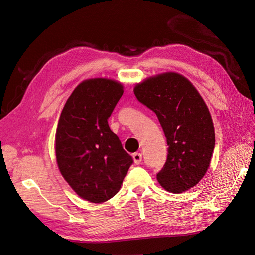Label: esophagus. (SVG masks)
Instances as JSON below:
<instances>
[{
	"label": "esophagus",
	"instance_id": "1",
	"mask_svg": "<svg viewBox=\"0 0 255 255\" xmlns=\"http://www.w3.org/2000/svg\"><path fill=\"white\" fill-rule=\"evenodd\" d=\"M133 161H134V163L136 164H141V162H142V153H138V152H135V153H133Z\"/></svg>",
	"mask_w": 255,
	"mask_h": 255
}]
</instances>
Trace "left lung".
<instances>
[{"label":"left lung","mask_w":255,"mask_h":255,"mask_svg":"<svg viewBox=\"0 0 255 255\" xmlns=\"http://www.w3.org/2000/svg\"><path fill=\"white\" fill-rule=\"evenodd\" d=\"M139 103L157 114L168 146L157 174L166 191L183 193L207 172L215 146V132L207 105L192 83L175 72L159 74L134 87Z\"/></svg>","instance_id":"8db88e82"}]
</instances>
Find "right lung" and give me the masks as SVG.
<instances>
[{"label": "right lung", "instance_id": "obj_1", "mask_svg": "<svg viewBox=\"0 0 255 255\" xmlns=\"http://www.w3.org/2000/svg\"><path fill=\"white\" fill-rule=\"evenodd\" d=\"M123 92L116 80H84L68 98L57 126L55 150L61 175L79 197L93 203L117 195L133 163L108 124Z\"/></svg>", "mask_w": 255, "mask_h": 255}]
</instances>
